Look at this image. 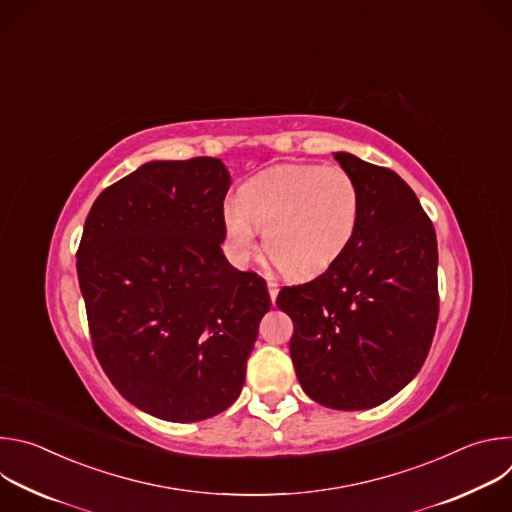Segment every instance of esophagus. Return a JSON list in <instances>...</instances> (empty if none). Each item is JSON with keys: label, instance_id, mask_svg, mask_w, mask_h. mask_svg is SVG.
<instances>
[{"label": "esophagus", "instance_id": "34e87169", "mask_svg": "<svg viewBox=\"0 0 512 512\" xmlns=\"http://www.w3.org/2000/svg\"><path fill=\"white\" fill-rule=\"evenodd\" d=\"M267 289H269V298H271V302L275 304V300H277V294H279V285H277L275 281L267 279Z\"/></svg>", "mask_w": 512, "mask_h": 512}]
</instances>
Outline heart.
I'll list each match as a JSON object with an SVG mask.
<instances>
[{"instance_id": "b5f03b06", "label": "heart", "mask_w": 512, "mask_h": 512, "mask_svg": "<svg viewBox=\"0 0 512 512\" xmlns=\"http://www.w3.org/2000/svg\"><path fill=\"white\" fill-rule=\"evenodd\" d=\"M362 212L354 176L338 166H283L249 180L223 208L231 253L247 263L265 231L269 257L291 277L326 271L352 243Z\"/></svg>"}]
</instances>
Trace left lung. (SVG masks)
Instances as JSON below:
<instances>
[{
  "label": "left lung",
  "mask_w": 512,
  "mask_h": 512,
  "mask_svg": "<svg viewBox=\"0 0 512 512\" xmlns=\"http://www.w3.org/2000/svg\"><path fill=\"white\" fill-rule=\"evenodd\" d=\"M334 160L360 186L356 235L314 281L283 287L277 308L294 322L289 352L306 395L360 411L389 401L423 367L440 312L437 239L393 170L348 152Z\"/></svg>",
  "instance_id": "1"
}]
</instances>
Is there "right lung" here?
<instances>
[{"label": "right lung", "instance_id": "obj_1", "mask_svg": "<svg viewBox=\"0 0 512 512\" xmlns=\"http://www.w3.org/2000/svg\"><path fill=\"white\" fill-rule=\"evenodd\" d=\"M229 168L216 158L154 160L99 194L77 273L95 354L137 409L190 423L231 407L245 385L263 277L223 249Z\"/></svg>", "mask_w": 512, "mask_h": 512}]
</instances>
